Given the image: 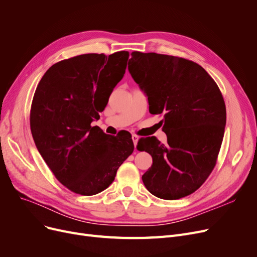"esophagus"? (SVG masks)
<instances>
[{
    "label": "esophagus",
    "instance_id": "esophagus-1",
    "mask_svg": "<svg viewBox=\"0 0 257 257\" xmlns=\"http://www.w3.org/2000/svg\"><path fill=\"white\" fill-rule=\"evenodd\" d=\"M139 140H140V138L138 137V136H136V134H133L132 136V141H133V144H134V147L137 148V146H138V143H139Z\"/></svg>",
    "mask_w": 257,
    "mask_h": 257
}]
</instances>
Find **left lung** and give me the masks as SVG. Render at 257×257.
I'll return each instance as SVG.
<instances>
[{"label":"left lung","instance_id":"1","mask_svg":"<svg viewBox=\"0 0 257 257\" xmlns=\"http://www.w3.org/2000/svg\"><path fill=\"white\" fill-rule=\"evenodd\" d=\"M128 70L149 111L164 114L168 139L166 145L154 137L138 144L153 159L142 176L145 186L165 200L191 195L213 170L224 137L226 107L217 83L196 62L156 53L132 52Z\"/></svg>","mask_w":257,"mask_h":257}]
</instances>
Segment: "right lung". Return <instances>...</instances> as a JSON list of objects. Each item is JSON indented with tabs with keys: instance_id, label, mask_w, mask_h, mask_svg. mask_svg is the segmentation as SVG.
<instances>
[{
	"instance_id": "right-lung-1",
	"label": "right lung",
	"mask_w": 257,
	"mask_h": 257,
	"mask_svg": "<svg viewBox=\"0 0 257 257\" xmlns=\"http://www.w3.org/2000/svg\"><path fill=\"white\" fill-rule=\"evenodd\" d=\"M129 52L83 54L53 64L35 90L30 127L38 152L72 192L92 196L106 190L134 150L128 133L109 137L98 126Z\"/></svg>"
}]
</instances>
